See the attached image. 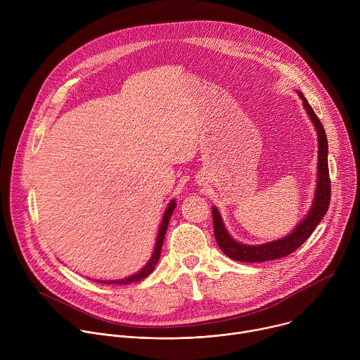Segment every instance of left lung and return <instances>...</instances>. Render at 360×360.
Here are the masks:
<instances>
[{"label": "left lung", "instance_id": "8db88e82", "mask_svg": "<svg viewBox=\"0 0 360 360\" xmlns=\"http://www.w3.org/2000/svg\"><path fill=\"white\" fill-rule=\"evenodd\" d=\"M302 99L303 108L307 112V117L311 118L316 134H318V179H316V189L315 198L312 202V207L307 212L306 218L300 221L299 225L282 239H276L262 245H245L236 242L226 231L219 211L214 207L212 208V219H214V235L219 249L229 256L233 261L239 262H266L283 258V256L290 255L295 252L307 238L312 235L316 229L322 218L326 215L329 203H330V178H329V167H328V138L321 124L319 118L316 117L315 111L306 101L304 95L300 91H296Z\"/></svg>", "mask_w": 360, "mask_h": 360}]
</instances>
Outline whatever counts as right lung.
I'll use <instances>...</instances> for the list:
<instances>
[{
    "label": "right lung",
    "mask_w": 360,
    "mask_h": 360,
    "mask_svg": "<svg viewBox=\"0 0 360 360\" xmlns=\"http://www.w3.org/2000/svg\"><path fill=\"white\" fill-rule=\"evenodd\" d=\"M176 207L175 203V199H172L169 202V205L167 207V211L164 214V218H162V222H161V226H160V231H158V236H157V242H155V249H153L152 252V256L149 262L135 275H131L128 278H124V279H117V281H102V283H107V285H112V283H117V285H125V283H132V282H139L142 279H145L152 271L153 268H155V265L158 264V259H160V255H161V249H162V243H164V239H165V233H167V229H168V224H169V219H171V215L174 212Z\"/></svg>",
    "instance_id": "add662e5"
}]
</instances>
